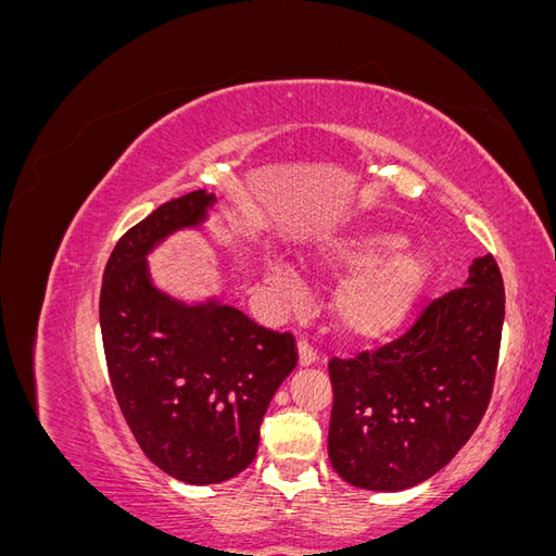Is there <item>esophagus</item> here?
Listing matches in <instances>:
<instances>
[{
	"mask_svg": "<svg viewBox=\"0 0 556 556\" xmlns=\"http://www.w3.org/2000/svg\"><path fill=\"white\" fill-rule=\"evenodd\" d=\"M317 362V352L311 348L308 341H299V364L313 366Z\"/></svg>",
	"mask_w": 556,
	"mask_h": 556,
	"instance_id": "34e87169",
	"label": "esophagus"
}]
</instances>
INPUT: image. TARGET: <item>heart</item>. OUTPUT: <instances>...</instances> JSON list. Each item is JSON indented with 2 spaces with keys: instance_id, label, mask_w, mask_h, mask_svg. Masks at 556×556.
Returning a JSON list of instances; mask_svg holds the SVG:
<instances>
[{
  "instance_id": "heart-1",
  "label": "heart",
  "mask_w": 556,
  "mask_h": 556,
  "mask_svg": "<svg viewBox=\"0 0 556 556\" xmlns=\"http://www.w3.org/2000/svg\"><path fill=\"white\" fill-rule=\"evenodd\" d=\"M406 239L396 231H350L319 243L313 264L331 274L350 276L333 299L336 323L350 339L362 343L387 341L403 329L422 299L431 262L419 250L403 248ZM268 280L292 288L285 264L268 266Z\"/></svg>"
}]
</instances>
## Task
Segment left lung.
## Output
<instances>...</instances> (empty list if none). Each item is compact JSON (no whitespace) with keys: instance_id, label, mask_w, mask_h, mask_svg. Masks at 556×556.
<instances>
[{"instance_id":"left-lung-1","label":"left lung","mask_w":556,"mask_h":556,"mask_svg":"<svg viewBox=\"0 0 556 556\" xmlns=\"http://www.w3.org/2000/svg\"><path fill=\"white\" fill-rule=\"evenodd\" d=\"M506 292L492 255L464 288L419 313L401 339L333 357L329 462L359 490L401 492L429 480L478 429L490 406Z\"/></svg>"}]
</instances>
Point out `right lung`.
Wrapping results in <instances>:
<instances>
[{
	"label": "right lung",
	"mask_w": 556,
	"mask_h": 556,
	"mask_svg": "<svg viewBox=\"0 0 556 556\" xmlns=\"http://www.w3.org/2000/svg\"><path fill=\"white\" fill-rule=\"evenodd\" d=\"M215 194L172 199L115 243L99 296L113 394L146 457L188 484H217L255 459L260 425L296 366L292 333L208 299L188 306L157 290L148 252L206 220Z\"/></svg>",
	"instance_id": "add662e5"
}]
</instances>
